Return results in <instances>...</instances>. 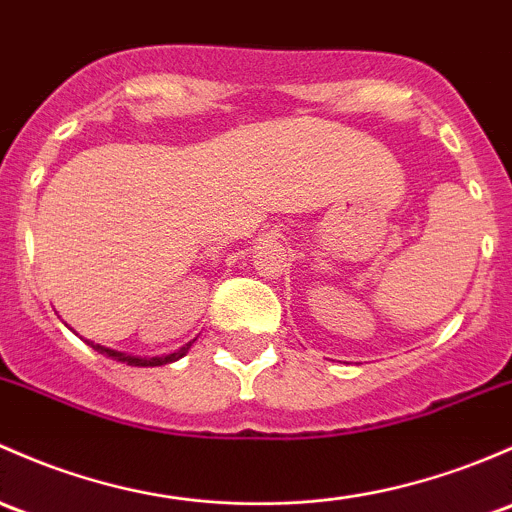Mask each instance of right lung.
I'll use <instances>...</instances> for the list:
<instances>
[{
  "instance_id": "right-lung-1",
  "label": "right lung",
  "mask_w": 512,
  "mask_h": 512,
  "mask_svg": "<svg viewBox=\"0 0 512 512\" xmlns=\"http://www.w3.org/2000/svg\"><path fill=\"white\" fill-rule=\"evenodd\" d=\"M193 343V341H191ZM191 343H186V346H181L176 353H169V355H157V358H139V355H129V353H122V351H112V348H105L100 346V343H93L88 341L90 348H95V351L107 355V358L117 360V363H127V365H134V368H154V365H166V363H174V360L184 358L188 353V348H191Z\"/></svg>"
}]
</instances>
